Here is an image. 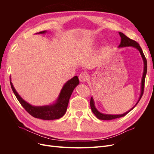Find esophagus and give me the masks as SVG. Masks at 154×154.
Masks as SVG:
<instances>
[{
	"mask_svg": "<svg viewBox=\"0 0 154 154\" xmlns=\"http://www.w3.org/2000/svg\"><path fill=\"white\" fill-rule=\"evenodd\" d=\"M88 78V76L87 75V74H85V73L84 72H82L80 74L79 76V79L80 80V82H85V80L87 79Z\"/></svg>",
	"mask_w": 154,
	"mask_h": 154,
	"instance_id": "1",
	"label": "esophagus"
}]
</instances>
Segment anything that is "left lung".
<instances>
[{
    "mask_svg": "<svg viewBox=\"0 0 154 154\" xmlns=\"http://www.w3.org/2000/svg\"><path fill=\"white\" fill-rule=\"evenodd\" d=\"M119 34L121 37V42L120 45H119V48H122V47H134L135 48H137L138 50L141 55V57L142 58L143 62V65H144V67H143V75H142V81H141V90H140V95L139 97V99L138 100V101L137 102V103H135V106L129 110L128 111L122 114H116V115H112V114H103V113L100 112L99 111H98V110L96 109L95 106V102L94 100V99L92 97L91 99V102H90V104H91V110L92 111V112L94 113V114L97 117V118L100 119V120H112V119H117V118H120L125 116V115H127L129 112H131L136 106L137 105V103H139V100H140L143 94V90H144V83H145V76H146V74H147V60L146 58L143 53V51L142 50V48L140 47V46L139 45V44L137 43V42H135V40H133L132 39H131L130 38H128V37H127L125 34H124L122 32H119Z\"/></svg>",
    "mask_w": 154,
    "mask_h": 154,
    "instance_id": "8db88e82",
    "label": "left lung"
}]
</instances>
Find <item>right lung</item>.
<instances>
[{
	"label": "right lung",
	"mask_w": 154,
	"mask_h": 154,
	"mask_svg": "<svg viewBox=\"0 0 154 154\" xmlns=\"http://www.w3.org/2000/svg\"><path fill=\"white\" fill-rule=\"evenodd\" d=\"M47 32V30H44L36 34H43ZM10 82L12 91L16 97L29 114L35 118L42 120H55L61 118L66 114L70 96L74 88L79 85V80L77 76H75L68 80L63 85L56 102L53 104L44 106H34L24 100L15 89L11 82V77Z\"/></svg>",
	"instance_id": "1"
}]
</instances>
